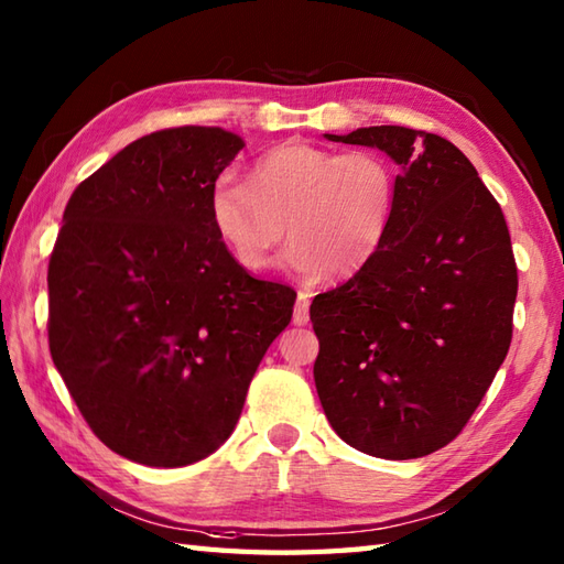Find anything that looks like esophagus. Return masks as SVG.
<instances>
[{
    "mask_svg": "<svg viewBox=\"0 0 564 564\" xmlns=\"http://www.w3.org/2000/svg\"><path fill=\"white\" fill-rule=\"evenodd\" d=\"M310 322V293L307 291H301L297 293V303H295V310H293V325L303 327Z\"/></svg>",
    "mask_w": 564,
    "mask_h": 564,
    "instance_id": "1",
    "label": "esophagus"
}]
</instances>
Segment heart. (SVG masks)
I'll list each match as a JSON object with an SVG mask.
<instances>
[{
    "mask_svg": "<svg viewBox=\"0 0 564 564\" xmlns=\"http://www.w3.org/2000/svg\"><path fill=\"white\" fill-rule=\"evenodd\" d=\"M394 208L398 176L388 158L310 142L271 148L249 166L247 184L225 174L208 196L210 223L239 267L269 269L285 232L293 245L283 263L307 281L361 271L386 242Z\"/></svg>",
    "mask_w": 564,
    "mask_h": 564,
    "instance_id": "b5f03b06",
    "label": "heart"
}]
</instances>
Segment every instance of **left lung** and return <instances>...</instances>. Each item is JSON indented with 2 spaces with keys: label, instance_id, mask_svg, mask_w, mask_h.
Segmentation results:
<instances>
[{
  "label": "left lung",
  "instance_id": "obj_1",
  "mask_svg": "<svg viewBox=\"0 0 564 564\" xmlns=\"http://www.w3.org/2000/svg\"><path fill=\"white\" fill-rule=\"evenodd\" d=\"M325 138L378 148L400 174L378 254L310 305L322 410L356 451L422 458L460 434L507 358L519 289L509 227L446 138L402 126Z\"/></svg>",
  "mask_w": 564,
  "mask_h": 564
}]
</instances>
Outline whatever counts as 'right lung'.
<instances>
[{
	"mask_svg": "<svg viewBox=\"0 0 564 564\" xmlns=\"http://www.w3.org/2000/svg\"><path fill=\"white\" fill-rule=\"evenodd\" d=\"M245 140L158 130L69 196L47 267V341L94 434L123 458L182 467L242 414L295 291L259 281L210 223L208 196Z\"/></svg>",
	"mask_w": 564,
	"mask_h": 564,
	"instance_id": "obj_1",
	"label": "right lung"
}]
</instances>
